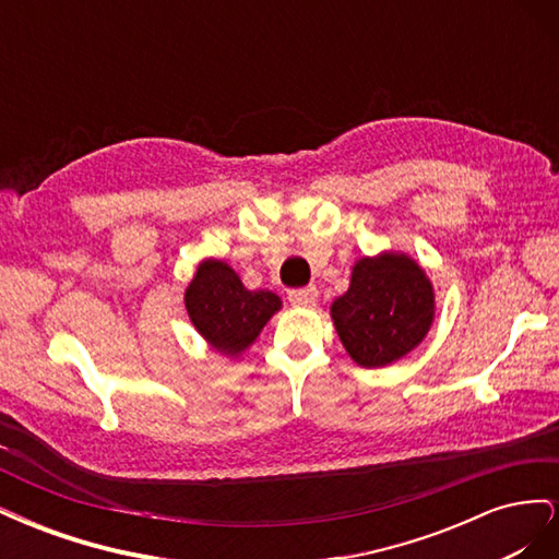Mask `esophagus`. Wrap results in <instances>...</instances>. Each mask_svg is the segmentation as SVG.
I'll return each instance as SVG.
<instances>
[{
    "instance_id": "1",
    "label": "esophagus",
    "mask_w": 559,
    "mask_h": 559,
    "mask_svg": "<svg viewBox=\"0 0 559 559\" xmlns=\"http://www.w3.org/2000/svg\"><path fill=\"white\" fill-rule=\"evenodd\" d=\"M317 289L314 286H306V289H294V292H289V300H292V306H296V308H312L314 302H317Z\"/></svg>"
}]
</instances>
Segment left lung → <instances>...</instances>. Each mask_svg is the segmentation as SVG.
Instances as JSON below:
<instances>
[{"instance_id":"obj_1","label":"left lung","mask_w":559,"mask_h":559,"mask_svg":"<svg viewBox=\"0 0 559 559\" xmlns=\"http://www.w3.org/2000/svg\"><path fill=\"white\" fill-rule=\"evenodd\" d=\"M436 317L433 284L411 253L384 249L352 265L349 289L331 302V319L349 359L384 368L425 341Z\"/></svg>"}]
</instances>
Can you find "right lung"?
Instances as JSON below:
<instances>
[{
	"mask_svg": "<svg viewBox=\"0 0 559 559\" xmlns=\"http://www.w3.org/2000/svg\"><path fill=\"white\" fill-rule=\"evenodd\" d=\"M183 306L207 347L233 361L257 343L263 326L282 310V298L247 289L233 265L210 257L198 263Z\"/></svg>",
	"mask_w": 559,
	"mask_h": 559,
	"instance_id": "1",
	"label": "right lung"
}]
</instances>
